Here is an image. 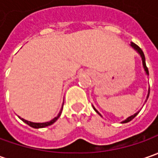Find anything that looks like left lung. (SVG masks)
I'll return each mask as SVG.
<instances>
[{"mask_svg": "<svg viewBox=\"0 0 158 158\" xmlns=\"http://www.w3.org/2000/svg\"><path fill=\"white\" fill-rule=\"evenodd\" d=\"M131 46H132V47H134V48H135V49L136 50L137 52L140 53V55H141V57H142V60H143V68H144V70L146 71V74H147V75H149V69H148V68H147V66H146V62H145V56H144V53H143V50H142V49H141V48H140L139 46H137V45H135V43H131ZM149 94H148V97H147V99H148V98H149ZM93 108H94V107H93ZM94 110L96 111V112H98V113L99 115H100V113L98 112V111H97V110H96L95 108H94ZM137 114H138V112H136L135 114L132 115V116H130V117H128V118H127L126 120H124V121H123V123H127V122H129V121H131V120H132L133 118H134L135 117V116H136Z\"/></svg>", "mask_w": 158, "mask_h": 158, "instance_id": "obj_1", "label": "left lung"}]
</instances>
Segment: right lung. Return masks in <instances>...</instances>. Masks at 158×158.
<instances>
[{
    "label": "right lung",
    "mask_w": 158,
    "mask_h": 158,
    "mask_svg": "<svg viewBox=\"0 0 158 158\" xmlns=\"http://www.w3.org/2000/svg\"><path fill=\"white\" fill-rule=\"evenodd\" d=\"M61 111H62V108H61V110H60V113L58 114L57 117H55V118H53V119H52V120H50V121H48V122H45V123H34V122L28 121V120L24 119V118H21V119L23 121V122H24V123L28 124L30 127H34V128H42V127H48V126H50V125L53 124V123L57 120L58 118H59V117L60 116Z\"/></svg>",
    "instance_id": "1"
}]
</instances>
